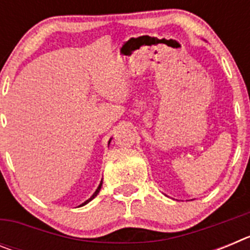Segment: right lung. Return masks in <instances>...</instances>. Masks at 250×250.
Wrapping results in <instances>:
<instances>
[{"instance_id": "obj_1", "label": "right lung", "mask_w": 250, "mask_h": 250, "mask_svg": "<svg viewBox=\"0 0 250 250\" xmlns=\"http://www.w3.org/2000/svg\"><path fill=\"white\" fill-rule=\"evenodd\" d=\"M101 185H103V182H101V183H100V185H99V187H98V189H96V191H95V193H94V194H92V195H91V198H90V199H87V200H86V202H85V203H83V204H81V205H80V207H83V205H85V204H87V203H89V202H91V200H92V199H94L95 196L98 195V194H99V191H100V189H101Z\"/></svg>"}]
</instances>
